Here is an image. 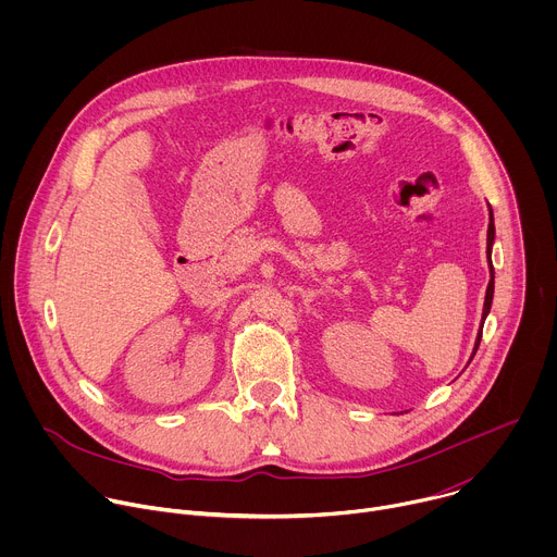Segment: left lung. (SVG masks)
Returning a JSON list of instances; mask_svg holds the SVG:
<instances>
[{
	"mask_svg": "<svg viewBox=\"0 0 557 557\" xmlns=\"http://www.w3.org/2000/svg\"><path fill=\"white\" fill-rule=\"evenodd\" d=\"M494 235H496V228H494V215H492V222H490V228H487V260H490V286H487V295H485V308H483V322L485 317L490 314V308H492V299H494V267H492V245H494ZM481 337H483V326H481V333L479 337H475V346H473V355L475 350H479L481 346Z\"/></svg>",
	"mask_w": 557,
	"mask_h": 557,
	"instance_id": "obj_1",
	"label": "left lung"
}]
</instances>
